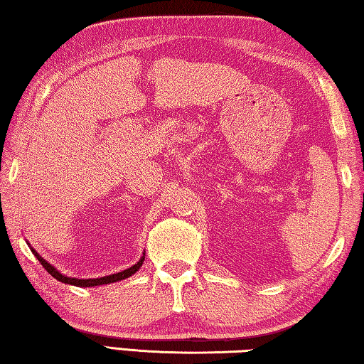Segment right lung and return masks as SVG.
Returning a JSON list of instances; mask_svg holds the SVG:
<instances>
[{
    "instance_id": "obj_1",
    "label": "right lung",
    "mask_w": 364,
    "mask_h": 364,
    "mask_svg": "<svg viewBox=\"0 0 364 364\" xmlns=\"http://www.w3.org/2000/svg\"><path fill=\"white\" fill-rule=\"evenodd\" d=\"M28 244V242H26ZM28 247L33 252V255L39 259V263L43 264L46 267V271L50 274L52 277H55L57 280H60V282L63 284H68V285H75V287H98V285H107V284H114V282H119V280H123V279H128L129 276H133L134 272L139 271V267L142 266L144 259H146V253H142L141 259L136 264H133L132 267H128V269L125 271H120V272H115V274H111V276H105V277H97V279H75V277H70V276H65V274H61L57 267L52 266L49 262H46V259L39 255V253L33 249V247L28 244Z\"/></svg>"
}]
</instances>
